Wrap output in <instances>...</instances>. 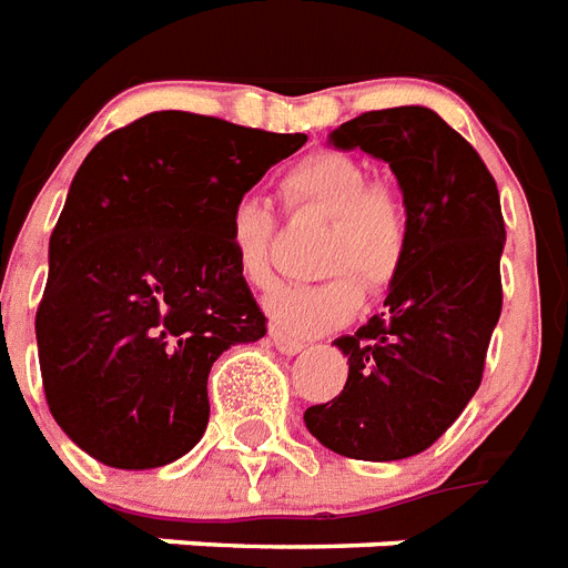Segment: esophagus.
<instances>
[{
    "mask_svg": "<svg viewBox=\"0 0 568 568\" xmlns=\"http://www.w3.org/2000/svg\"><path fill=\"white\" fill-rule=\"evenodd\" d=\"M272 344H275L281 353H287V356H293V353H302V349H305V341L290 338V335H284V332H272Z\"/></svg>",
    "mask_w": 568,
    "mask_h": 568,
    "instance_id": "esophagus-1",
    "label": "esophagus"
}]
</instances>
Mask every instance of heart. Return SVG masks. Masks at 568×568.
Segmentation results:
<instances>
[{
  "label": "heart",
  "mask_w": 568,
  "mask_h": 568,
  "mask_svg": "<svg viewBox=\"0 0 568 568\" xmlns=\"http://www.w3.org/2000/svg\"><path fill=\"white\" fill-rule=\"evenodd\" d=\"M278 191L293 212L329 221L320 239V281L278 284L266 296L272 326L284 335H320L347 323L362 305V282L386 290L407 257V209L386 185L371 182V170L347 152H314L290 164ZM275 219L260 200L242 197L227 212V245L239 278L248 287L272 281Z\"/></svg>",
  "instance_id": "b5f03b06"
}]
</instances>
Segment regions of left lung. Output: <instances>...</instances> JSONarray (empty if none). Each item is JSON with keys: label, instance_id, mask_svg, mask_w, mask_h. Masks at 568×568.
I'll return each instance as SVG.
<instances>
[{"label": "left lung", "instance_id": "obj_1", "mask_svg": "<svg viewBox=\"0 0 568 568\" xmlns=\"http://www.w3.org/2000/svg\"><path fill=\"white\" fill-rule=\"evenodd\" d=\"M329 143L389 164L410 236L386 311L335 338L344 389L308 407L305 425L344 458L400 462L443 437L479 389L503 308L500 194L479 152L428 106L371 110Z\"/></svg>", "mask_w": 568, "mask_h": 568}]
</instances>
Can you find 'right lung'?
<instances>
[{
  "label": "right lung",
  "instance_id": "obj_1",
  "mask_svg": "<svg viewBox=\"0 0 568 568\" xmlns=\"http://www.w3.org/2000/svg\"><path fill=\"white\" fill-rule=\"evenodd\" d=\"M305 140L161 110L80 164L50 236L36 338L50 413L95 462L152 470L200 443L212 362L266 335L227 212Z\"/></svg>",
  "mask_w": 568,
  "mask_h": 568
}]
</instances>
